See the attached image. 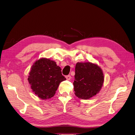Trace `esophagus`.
I'll return each mask as SVG.
<instances>
[{
	"mask_svg": "<svg viewBox=\"0 0 135 135\" xmlns=\"http://www.w3.org/2000/svg\"><path fill=\"white\" fill-rule=\"evenodd\" d=\"M65 77H66V79L68 80H70V79H71V76L69 75L66 76Z\"/></svg>",
	"mask_w": 135,
	"mask_h": 135,
	"instance_id": "obj_1",
	"label": "esophagus"
}]
</instances>
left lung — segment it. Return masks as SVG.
I'll return each instance as SVG.
<instances>
[{
  "label": "left lung",
  "instance_id": "obj_1",
  "mask_svg": "<svg viewBox=\"0 0 135 135\" xmlns=\"http://www.w3.org/2000/svg\"><path fill=\"white\" fill-rule=\"evenodd\" d=\"M73 82L75 95L79 99L88 100L100 91L104 81L102 69L90 62H77Z\"/></svg>",
  "mask_w": 135,
  "mask_h": 135
}]
</instances>
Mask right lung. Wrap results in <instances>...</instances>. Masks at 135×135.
<instances>
[{
	"mask_svg": "<svg viewBox=\"0 0 135 135\" xmlns=\"http://www.w3.org/2000/svg\"><path fill=\"white\" fill-rule=\"evenodd\" d=\"M32 91L42 100L54 96L60 83L66 80L54 61L42 58L31 66L27 79Z\"/></svg>",
	"mask_w": 135,
	"mask_h": 135,
	"instance_id": "add662e5",
	"label": "right lung"
}]
</instances>
